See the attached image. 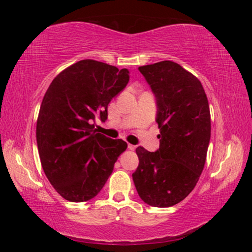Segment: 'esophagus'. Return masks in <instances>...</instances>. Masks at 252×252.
Listing matches in <instances>:
<instances>
[{
	"instance_id": "esophagus-1",
	"label": "esophagus",
	"mask_w": 252,
	"mask_h": 252,
	"mask_svg": "<svg viewBox=\"0 0 252 252\" xmlns=\"http://www.w3.org/2000/svg\"><path fill=\"white\" fill-rule=\"evenodd\" d=\"M135 146H133V144H131V143H129L127 144V149H129V150H131V151H133V150H135Z\"/></svg>"
}]
</instances>
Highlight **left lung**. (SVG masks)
<instances>
[{
  "label": "left lung",
  "mask_w": 252,
  "mask_h": 252,
  "mask_svg": "<svg viewBox=\"0 0 252 252\" xmlns=\"http://www.w3.org/2000/svg\"><path fill=\"white\" fill-rule=\"evenodd\" d=\"M156 96L160 147L136 148L135 189L149 206L167 208L182 201L197 185L211 134L209 103L195 76L172 61L139 67Z\"/></svg>",
  "instance_id": "8db88e82"
}]
</instances>
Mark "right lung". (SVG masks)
Wrapping results in <instances>:
<instances>
[{
  "label": "right lung",
  "instance_id": "obj_1",
  "mask_svg": "<svg viewBox=\"0 0 252 252\" xmlns=\"http://www.w3.org/2000/svg\"><path fill=\"white\" fill-rule=\"evenodd\" d=\"M129 79L127 69L81 60L46 90L36 122L37 149L46 178L67 201L94 198L127 148L121 139L96 133L92 123L108 119V104Z\"/></svg>",
  "mask_w": 252,
  "mask_h": 252
}]
</instances>
